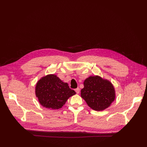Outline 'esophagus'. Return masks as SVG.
<instances>
[{"label": "esophagus", "mask_w": 147, "mask_h": 147, "mask_svg": "<svg viewBox=\"0 0 147 147\" xmlns=\"http://www.w3.org/2000/svg\"><path fill=\"white\" fill-rule=\"evenodd\" d=\"M75 91L76 92L77 94H79V92H80V88H77L76 89H75Z\"/></svg>", "instance_id": "esophagus-1"}]
</instances>
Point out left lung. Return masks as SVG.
I'll return each mask as SVG.
<instances>
[{
	"label": "left lung",
	"instance_id": "1",
	"mask_svg": "<svg viewBox=\"0 0 147 147\" xmlns=\"http://www.w3.org/2000/svg\"><path fill=\"white\" fill-rule=\"evenodd\" d=\"M81 96L93 110L101 111L108 108L115 99L112 84L99 76H90L84 81Z\"/></svg>",
	"mask_w": 147,
	"mask_h": 147
}]
</instances>
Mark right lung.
Instances as JSON below:
<instances>
[{
	"instance_id": "right-lung-1",
	"label": "right lung",
	"mask_w": 147,
	"mask_h": 147,
	"mask_svg": "<svg viewBox=\"0 0 147 147\" xmlns=\"http://www.w3.org/2000/svg\"><path fill=\"white\" fill-rule=\"evenodd\" d=\"M76 94L67 82H63L55 74L42 77L35 87V95L40 104L51 109L61 108L67 99Z\"/></svg>"
}]
</instances>
